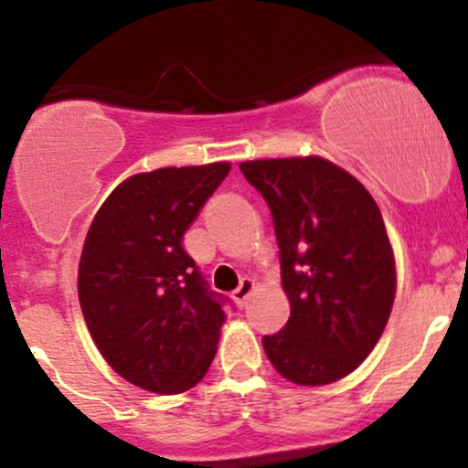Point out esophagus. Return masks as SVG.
<instances>
[{
    "instance_id": "obj_1",
    "label": "esophagus",
    "mask_w": 468,
    "mask_h": 468,
    "mask_svg": "<svg viewBox=\"0 0 468 468\" xmlns=\"http://www.w3.org/2000/svg\"><path fill=\"white\" fill-rule=\"evenodd\" d=\"M253 290H256V281H251V278H244V281L239 282L238 290L233 292L235 303H238L239 308H244V305H247V299H249V296H251Z\"/></svg>"
}]
</instances>
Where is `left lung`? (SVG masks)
Listing matches in <instances>:
<instances>
[{
	"label": "left lung",
	"mask_w": 468,
	"mask_h": 468,
	"mask_svg": "<svg viewBox=\"0 0 468 468\" xmlns=\"http://www.w3.org/2000/svg\"><path fill=\"white\" fill-rule=\"evenodd\" d=\"M271 207L290 322L262 346L294 385L319 387L362 365L389 322L396 261L374 197L322 155L244 160Z\"/></svg>",
	"instance_id": "8db88e82"
}]
</instances>
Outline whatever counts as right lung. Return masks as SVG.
I'll return each mask as SVG.
<instances>
[{
	"label": "right lung",
	"mask_w": 468,
	"mask_h": 468,
	"mask_svg": "<svg viewBox=\"0 0 468 468\" xmlns=\"http://www.w3.org/2000/svg\"><path fill=\"white\" fill-rule=\"evenodd\" d=\"M230 163L133 174L108 195L79 261V303L103 360L131 385L181 394L215 360L226 313L183 233Z\"/></svg>",
	"instance_id": "1"
}]
</instances>
